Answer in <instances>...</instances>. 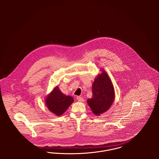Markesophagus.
<instances>
[{"mask_svg":"<svg viewBox=\"0 0 159 159\" xmlns=\"http://www.w3.org/2000/svg\"><path fill=\"white\" fill-rule=\"evenodd\" d=\"M77 100L79 102H83L84 101V99L81 97H77Z\"/></svg>","mask_w":159,"mask_h":159,"instance_id":"34e87169","label":"esophagus"}]
</instances>
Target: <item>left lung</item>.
Here are the masks:
<instances>
[{"mask_svg": "<svg viewBox=\"0 0 159 159\" xmlns=\"http://www.w3.org/2000/svg\"><path fill=\"white\" fill-rule=\"evenodd\" d=\"M101 70V73L97 76L92 83V97L87 100L91 111L97 116L108 110L115 99L111 80L104 70Z\"/></svg>", "mask_w": 159, "mask_h": 159, "instance_id": "obj_1", "label": "left lung"}]
</instances>
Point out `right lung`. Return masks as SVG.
I'll list each match as a JSON object with an SVG mask.
<instances>
[{
    "mask_svg": "<svg viewBox=\"0 0 159 159\" xmlns=\"http://www.w3.org/2000/svg\"><path fill=\"white\" fill-rule=\"evenodd\" d=\"M73 102V98L62 93L57 86L45 98L46 106L51 112L57 116L64 113Z\"/></svg>",
    "mask_w": 159,
    "mask_h": 159,
    "instance_id": "add662e5",
    "label": "right lung"
}]
</instances>
